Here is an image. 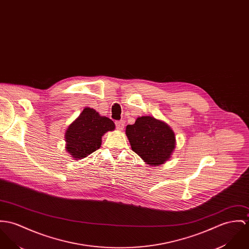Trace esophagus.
<instances>
[{
  "label": "esophagus",
  "instance_id": "34e87169",
  "mask_svg": "<svg viewBox=\"0 0 249 249\" xmlns=\"http://www.w3.org/2000/svg\"><path fill=\"white\" fill-rule=\"evenodd\" d=\"M115 124H116V128L118 130H123L124 127V121H117L115 123Z\"/></svg>",
  "mask_w": 249,
  "mask_h": 249
}]
</instances>
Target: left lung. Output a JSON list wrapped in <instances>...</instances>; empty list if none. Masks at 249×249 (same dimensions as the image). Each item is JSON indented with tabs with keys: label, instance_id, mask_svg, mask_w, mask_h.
<instances>
[{
	"label": "left lung",
	"instance_id": "obj_1",
	"mask_svg": "<svg viewBox=\"0 0 249 249\" xmlns=\"http://www.w3.org/2000/svg\"><path fill=\"white\" fill-rule=\"evenodd\" d=\"M132 150L149 165L162 164L175 148V135L161 121L150 116L137 118L125 129Z\"/></svg>",
	"mask_w": 249,
	"mask_h": 249
}]
</instances>
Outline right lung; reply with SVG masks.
<instances>
[{
	"mask_svg": "<svg viewBox=\"0 0 249 249\" xmlns=\"http://www.w3.org/2000/svg\"><path fill=\"white\" fill-rule=\"evenodd\" d=\"M114 128L115 124L109 118L86 107L67 130V150L74 160L86 158L100 148L103 135Z\"/></svg>",
	"mask_w": 249,
	"mask_h": 249,
	"instance_id": "1",
	"label": "right lung"
}]
</instances>
